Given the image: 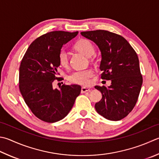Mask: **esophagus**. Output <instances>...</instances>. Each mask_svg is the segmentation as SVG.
Here are the masks:
<instances>
[{
	"label": "esophagus",
	"mask_w": 159,
	"mask_h": 159,
	"mask_svg": "<svg viewBox=\"0 0 159 159\" xmlns=\"http://www.w3.org/2000/svg\"><path fill=\"white\" fill-rule=\"evenodd\" d=\"M90 91L89 88H86V87H82V89H81V93H86Z\"/></svg>",
	"instance_id": "obj_1"
}]
</instances>
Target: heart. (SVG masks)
<instances>
[{
    "instance_id": "obj_1",
    "label": "heart",
    "mask_w": 159,
    "mask_h": 159,
    "mask_svg": "<svg viewBox=\"0 0 159 159\" xmlns=\"http://www.w3.org/2000/svg\"><path fill=\"white\" fill-rule=\"evenodd\" d=\"M73 49L86 57H91L95 52V46L91 41L86 39H80L73 45ZM91 60V59H90ZM58 61L59 65L64 68L68 66V57L66 52L61 50L58 54ZM94 75V73L91 69L77 70L68 76L69 82L80 86H86L90 84L91 79Z\"/></svg>"
}]
</instances>
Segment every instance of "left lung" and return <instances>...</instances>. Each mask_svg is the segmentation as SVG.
Masks as SVG:
<instances>
[{
  "instance_id": "obj_1",
  "label": "left lung",
  "mask_w": 159,
  "mask_h": 159,
  "mask_svg": "<svg viewBox=\"0 0 159 159\" xmlns=\"http://www.w3.org/2000/svg\"><path fill=\"white\" fill-rule=\"evenodd\" d=\"M81 34L96 43L102 53L101 78L111 80L109 88L96 86L102 95L95 104L99 114L110 120H120L135 107L143 84L139 57L135 50L121 35L111 32H82Z\"/></svg>"
}]
</instances>
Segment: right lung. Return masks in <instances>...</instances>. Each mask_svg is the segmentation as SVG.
I'll return each mask as SVG.
<instances>
[{"mask_svg":"<svg viewBox=\"0 0 159 159\" xmlns=\"http://www.w3.org/2000/svg\"><path fill=\"white\" fill-rule=\"evenodd\" d=\"M78 32L52 31L36 39L30 45L20 62L19 89L25 102L37 118L46 122L61 120L68 115L81 86L63 84L54 89L52 83L62 77L59 73L58 54L64 43Z\"/></svg>","mask_w":159,"mask_h":159,"instance_id":"right-lung-1","label":"right lung"}]
</instances>
